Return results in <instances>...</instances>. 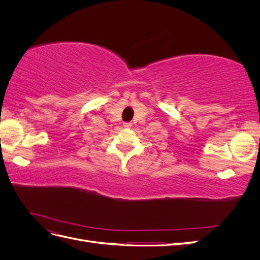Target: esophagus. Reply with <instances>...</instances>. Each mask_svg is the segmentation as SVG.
<instances>
[{"label":"esophagus","instance_id":"obj_1","mask_svg":"<svg viewBox=\"0 0 260 260\" xmlns=\"http://www.w3.org/2000/svg\"><path fill=\"white\" fill-rule=\"evenodd\" d=\"M123 127L124 128H131L132 127V122H124L123 123Z\"/></svg>","mask_w":260,"mask_h":260}]
</instances>
